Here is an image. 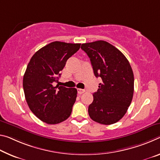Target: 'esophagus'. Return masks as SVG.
Wrapping results in <instances>:
<instances>
[{
    "label": "esophagus",
    "mask_w": 160,
    "mask_h": 160,
    "mask_svg": "<svg viewBox=\"0 0 160 160\" xmlns=\"http://www.w3.org/2000/svg\"><path fill=\"white\" fill-rule=\"evenodd\" d=\"M85 92V90H83V89H78V94H80V95H81V94H82V93H84Z\"/></svg>",
    "instance_id": "esophagus-1"
}]
</instances>
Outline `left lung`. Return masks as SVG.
<instances>
[{
	"label": "left lung",
	"mask_w": 160,
	"mask_h": 160,
	"mask_svg": "<svg viewBox=\"0 0 160 160\" xmlns=\"http://www.w3.org/2000/svg\"><path fill=\"white\" fill-rule=\"evenodd\" d=\"M81 48L90 58L95 77L102 80L93 93L88 113L95 122L112 125L123 118L132 100V69L125 55L104 40L83 43Z\"/></svg>",
	"instance_id": "8db88e82"
}]
</instances>
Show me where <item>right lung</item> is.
Masks as SVG:
<instances>
[{"label":"right lung","instance_id":"1","mask_svg":"<svg viewBox=\"0 0 160 160\" xmlns=\"http://www.w3.org/2000/svg\"><path fill=\"white\" fill-rule=\"evenodd\" d=\"M80 43L55 41L32 55L23 76L22 86L28 105L40 120L50 125L69 118L77 98L76 88L54 86L68 59Z\"/></svg>","mask_w":160,"mask_h":160}]
</instances>
